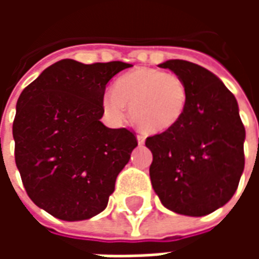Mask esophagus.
<instances>
[{"mask_svg":"<svg viewBox=\"0 0 259 259\" xmlns=\"http://www.w3.org/2000/svg\"><path fill=\"white\" fill-rule=\"evenodd\" d=\"M144 141H146V137L143 135H137V143L140 144V146H143L144 144Z\"/></svg>","mask_w":259,"mask_h":259,"instance_id":"obj_1","label":"esophagus"}]
</instances>
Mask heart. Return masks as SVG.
<instances>
[{"instance_id":"b5f03b06","label":"heart","mask_w":259,"mask_h":259,"mask_svg":"<svg viewBox=\"0 0 259 259\" xmlns=\"http://www.w3.org/2000/svg\"><path fill=\"white\" fill-rule=\"evenodd\" d=\"M189 89L176 73L155 68H137L120 76L107 91L102 107L115 120L132 118L143 130L161 133L179 123L187 108Z\"/></svg>"}]
</instances>
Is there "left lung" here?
<instances>
[{
  "instance_id": "1",
  "label": "left lung",
  "mask_w": 259,
  "mask_h": 259,
  "mask_svg": "<svg viewBox=\"0 0 259 259\" xmlns=\"http://www.w3.org/2000/svg\"><path fill=\"white\" fill-rule=\"evenodd\" d=\"M158 66L185 80L189 102L176 126L147 137L152 189L170 211L204 217L233 197L244 170L239 105L221 79L200 65L169 59Z\"/></svg>"
}]
</instances>
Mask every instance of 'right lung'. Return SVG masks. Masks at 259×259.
Listing matches in <instances>:
<instances>
[{
	"mask_svg": "<svg viewBox=\"0 0 259 259\" xmlns=\"http://www.w3.org/2000/svg\"><path fill=\"white\" fill-rule=\"evenodd\" d=\"M130 66L62 59L19 96L15 162L30 200L53 217L84 221L107 208L137 140L130 130L100 120L102 98L108 81Z\"/></svg>",
	"mask_w": 259,
	"mask_h": 259,
	"instance_id": "obj_1",
	"label": "right lung"
}]
</instances>
